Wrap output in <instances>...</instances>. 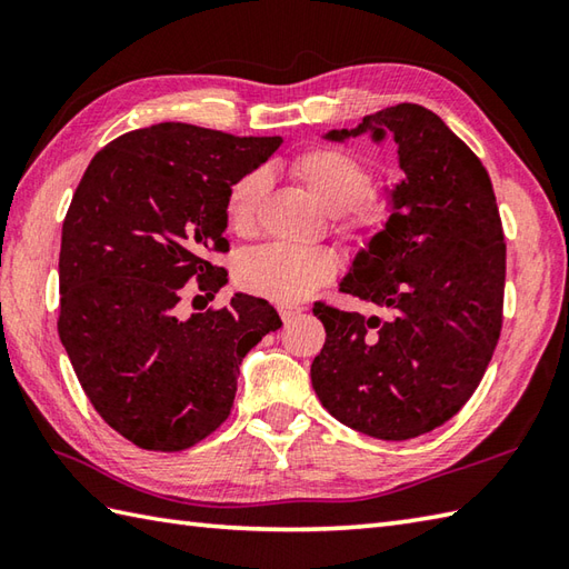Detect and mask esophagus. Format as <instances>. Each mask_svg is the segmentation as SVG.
<instances>
[{
	"label": "esophagus",
	"mask_w": 569,
	"mask_h": 569,
	"mask_svg": "<svg viewBox=\"0 0 569 569\" xmlns=\"http://www.w3.org/2000/svg\"><path fill=\"white\" fill-rule=\"evenodd\" d=\"M278 312H281V318H283V322L288 325V322H293L300 312H303V308H296V306H281L278 308Z\"/></svg>",
	"instance_id": "obj_1"
}]
</instances>
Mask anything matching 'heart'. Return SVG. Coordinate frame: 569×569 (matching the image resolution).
Here are the masks:
<instances>
[{"label":"heart","mask_w":569,"mask_h":569,"mask_svg":"<svg viewBox=\"0 0 569 569\" xmlns=\"http://www.w3.org/2000/svg\"><path fill=\"white\" fill-rule=\"evenodd\" d=\"M288 173L332 214L335 232L345 239L359 244L371 241L391 222L396 210L391 190L371 186V168L355 151L335 143H316L288 161ZM266 188L269 180L261 171H249L234 180L224 200L227 227L232 232H251ZM332 276L335 261L330 253L286 244H269L247 253L237 271L247 291L286 306L300 303Z\"/></svg>","instance_id":"heart-1"}]
</instances>
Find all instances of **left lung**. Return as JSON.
Listing matches in <instances>:
<instances>
[{
  "mask_svg": "<svg viewBox=\"0 0 569 569\" xmlns=\"http://www.w3.org/2000/svg\"><path fill=\"white\" fill-rule=\"evenodd\" d=\"M365 129L391 131L403 180L340 291L383 316L312 306L328 337L310 379L345 426L410 440L459 413L485 377L503 325L506 241L485 163L438 114L401 102L328 139Z\"/></svg>",
  "mask_w": 569,
  "mask_h": 569,
  "instance_id": "1",
  "label": "left lung"
}]
</instances>
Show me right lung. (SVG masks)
<instances>
[{
  "instance_id": "obj_1",
  "label": "right lung",
  "mask_w": 569,
  "mask_h": 569,
  "mask_svg": "<svg viewBox=\"0 0 569 569\" xmlns=\"http://www.w3.org/2000/svg\"><path fill=\"white\" fill-rule=\"evenodd\" d=\"M281 137L163 122L94 153L63 220L58 335L84 396L122 438L180 452L234 408L239 365L281 328L261 298L180 318L190 291L227 283L224 200ZM200 298V296H196Z\"/></svg>"
}]
</instances>
